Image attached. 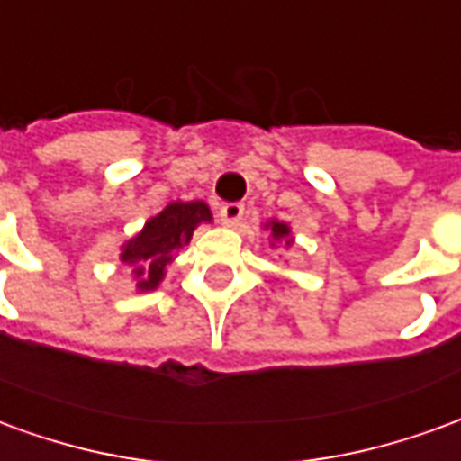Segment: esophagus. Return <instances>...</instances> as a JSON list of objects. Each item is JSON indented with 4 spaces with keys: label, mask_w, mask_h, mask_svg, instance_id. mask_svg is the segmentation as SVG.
<instances>
[{
    "label": "esophagus",
    "mask_w": 461,
    "mask_h": 461,
    "mask_svg": "<svg viewBox=\"0 0 461 461\" xmlns=\"http://www.w3.org/2000/svg\"><path fill=\"white\" fill-rule=\"evenodd\" d=\"M244 217V204L240 202H227L220 207V221L224 227H237Z\"/></svg>",
    "instance_id": "obj_1"
}]
</instances>
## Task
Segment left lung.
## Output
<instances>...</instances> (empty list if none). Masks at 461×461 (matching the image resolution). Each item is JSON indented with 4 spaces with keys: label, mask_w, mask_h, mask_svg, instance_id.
<instances>
[{
    "label": "left lung",
    "mask_w": 461,
    "mask_h": 461,
    "mask_svg": "<svg viewBox=\"0 0 461 461\" xmlns=\"http://www.w3.org/2000/svg\"><path fill=\"white\" fill-rule=\"evenodd\" d=\"M264 230L269 231L271 237V247H276L279 241H284V247H291L294 244V237H291V227L286 221H279V220H269L264 221Z\"/></svg>",
    "instance_id": "1"
}]
</instances>
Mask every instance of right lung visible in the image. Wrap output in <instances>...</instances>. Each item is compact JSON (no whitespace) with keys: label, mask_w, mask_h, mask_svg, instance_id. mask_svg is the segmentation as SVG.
Segmentation results:
<instances>
[{"label":"right lung","mask_w":461,"mask_h":461,"mask_svg":"<svg viewBox=\"0 0 461 461\" xmlns=\"http://www.w3.org/2000/svg\"><path fill=\"white\" fill-rule=\"evenodd\" d=\"M207 221H212L207 202L177 200L145 221V227L135 237L122 241L121 264L131 267L135 291L148 294L158 289L175 254L187 247L194 230Z\"/></svg>","instance_id":"obj_1"}]
</instances>
